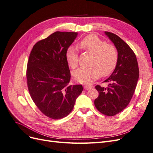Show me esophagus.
Wrapping results in <instances>:
<instances>
[{
  "mask_svg": "<svg viewBox=\"0 0 153 153\" xmlns=\"http://www.w3.org/2000/svg\"><path fill=\"white\" fill-rule=\"evenodd\" d=\"M84 89L85 90H89V89H91V88H92V87L91 85H84Z\"/></svg>",
  "mask_w": 153,
  "mask_h": 153,
  "instance_id": "obj_1",
  "label": "esophagus"
}]
</instances>
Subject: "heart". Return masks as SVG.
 <instances>
[{
  "label": "heart",
  "mask_w": 153,
  "mask_h": 153,
  "mask_svg": "<svg viewBox=\"0 0 153 153\" xmlns=\"http://www.w3.org/2000/svg\"><path fill=\"white\" fill-rule=\"evenodd\" d=\"M80 47L81 49L93 54L94 57L91 62L92 67L78 69L73 73V76L76 82L84 84H91L101 75L106 76L114 71L118 62V52L113 45L106 44L95 34H89L81 40ZM66 58L72 69L77 68L78 53L75 47L71 46L67 49Z\"/></svg>",
  "instance_id": "obj_1"
}]
</instances>
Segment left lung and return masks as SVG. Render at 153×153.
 Listing matches in <instances>:
<instances>
[{
  "label": "left lung",
  "mask_w": 153,
  "mask_h": 153,
  "mask_svg": "<svg viewBox=\"0 0 153 153\" xmlns=\"http://www.w3.org/2000/svg\"><path fill=\"white\" fill-rule=\"evenodd\" d=\"M105 33L117 50L118 62L112 75L104 81L108 83V87H95L99 96L94 100V105L101 114L113 116L130 102L139 77V69L136 55L129 45L116 34Z\"/></svg>",
  "instance_id": "left-lung-1"
}]
</instances>
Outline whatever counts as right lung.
<instances>
[{"instance_id": "obj_1", "label": "right lung", "mask_w": 153, "mask_h": 153, "mask_svg": "<svg viewBox=\"0 0 153 153\" xmlns=\"http://www.w3.org/2000/svg\"><path fill=\"white\" fill-rule=\"evenodd\" d=\"M77 32L57 31L39 41L29 55L27 86L32 100L46 116L62 119L73 109L82 85H70L71 73L66 53Z\"/></svg>"}]
</instances>
